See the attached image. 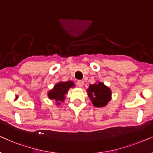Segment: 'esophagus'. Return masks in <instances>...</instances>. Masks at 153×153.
Here are the masks:
<instances>
[{
	"label": "esophagus",
	"mask_w": 153,
	"mask_h": 153,
	"mask_svg": "<svg viewBox=\"0 0 153 153\" xmlns=\"http://www.w3.org/2000/svg\"><path fill=\"white\" fill-rule=\"evenodd\" d=\"M77 85H78V87H82L83 85H84V82H83L82 80H78V82H77Z\"/></svg>",
	"instance_id": "obj_1"
}]
</instances>
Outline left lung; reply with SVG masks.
<instances>
[{"mask_svg": "<svg viewBox=\"0 0 153 153\" xmlns=\"http://www.w3.org/2000/svg\"><path fill=\"white\" fill-rule=\"evenodd\" d=\"M89 97L95 107H103L111 100V91L102 82H96L89 85L87 89Z\"/></svg>", "mask_w": 153, "mask_h": 153, "instance_id": "8db88e82", "label": "left lung"}]
</instances>
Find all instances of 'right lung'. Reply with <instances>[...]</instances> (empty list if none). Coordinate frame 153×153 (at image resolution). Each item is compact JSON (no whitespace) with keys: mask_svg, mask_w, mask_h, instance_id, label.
Masks as SVG:
<instances>
[{"mask_svg":"<svg viewBox=\"0 0 153 153\" xmlns=\"http://www.w3.org/2000/svg\"><path fill=\"white\" fill-rule=\"evenodd\" d=\"M73 85H74V83L71 81L58 83L54 86L52 90L49 91L48 97L50 99H54L56 101H63L65 98L64 95L71 87H73ZM59 103H58L57 104H59Z\"/></svg>","mask_w":153,"mask_h":153,"instance_id":"1","label":"right lung"}]
</instances>
